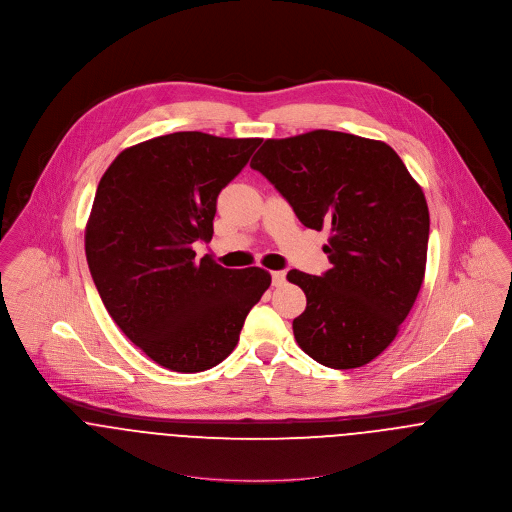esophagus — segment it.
I'll list each match as a JSON object with an SVG mask.
<instances>
[{
    "mask_svg": "<svg viewBox=\"0 0 512 512\" xmlns=\"http://www.w3.org/2000/svg\"><path fill=\"white\" fill-rule=\"evenodd\" d=\"M286 282V272H282V270H278V272H272V284L278 288V286H282Z\"/></svg>",
    "mask_w": 512,
    "mask_h": 512,
    "instance_id": "obj_1",
    "label": "esophagus"
}]
</instances>
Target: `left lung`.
<instances>
[{
	"label": "left lung",
	"mask_w": 512,
	"mask_h": 512,
	"mask_svg": "<svg viewBox=\"0 0 512 512\" xmlns=\"http://www.w3.org/2000/svg\"><path fill=\"white\" fill-rule=\"evenodd\" d=\"M303 226H329L331 270L288 272L305 311L293 319L303 353L329 368H359L398 335L426 274L430 211L398 153L378 140L313 130L266 140L250 161Z\"/></svg>",
	"instance_id": "left-lung-1"
}]
</instances>
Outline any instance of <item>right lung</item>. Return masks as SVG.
I'll return each instance as SVG.
<instances>
[{"mask_svg":"<svg viewBox=\"0 0 512 512\" xmlns=\"http://www.w3.org/2000/svg\"><path fill=\"white\" fill-rule=\"evenodd\" d=\"M260 142L159 136L120 151L98 183L84 230L92 280L122 333L163 368L222 363L272 284L262 268H222L193 250L211 242L217 197Z\"/></svg>","mask_w":512,"mask_h":512,"instance_id":"obj_1","label":"right lung"}]
</instances>
